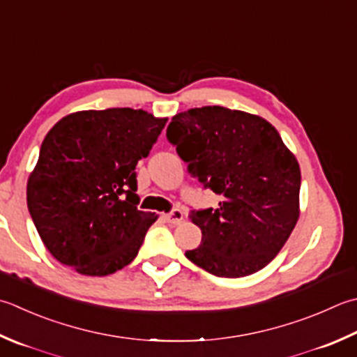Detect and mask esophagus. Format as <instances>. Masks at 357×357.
Instances as JSON below:
<instances>
[{
	"label": "esophagus",
	"mask_w": 357,
	"mask_h": 357,
	"mask_svg": "<svg viewBox=\"0 0 357 357\" xmlns=\"http://www.w3.org/2000/svg\"><path fill=\"white\" fill-rule=\"evenodd\" d=\"M164 218L167 222H170V225H178V222L184 220V212L181 211V208H173L172 212L164 215Z\"/></svg>",
	"instance_id": "1"
}]
</instances>
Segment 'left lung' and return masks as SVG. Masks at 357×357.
<instances>
[{
	"label": "left lung",
	"instance_id": "obj_1",
	"mask_svg": "<svg viewBox=\"0 0 357 357\" xmlns=\"http://www.w3.org/2000/svg\"><path fill=\"white\" fill-rule=\"evenodd\" d=\"M167 139L188 173L222 197L218 208L190 212L202 238L185 257L216 277L263 269L298 220L300 167L278 131L244 111L202 107L174 116Z\"/></svg>",
	"mask_w": 357,
	"mask_h": 357
}]
</instances>
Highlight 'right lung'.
Here are the masks:
<instances>
[{
  "label": "right lung",
  "mask_w": 357,
  "mask_h": 357,
  "mask_svg": "<svg viewBox=\"0 0 357 357\" xmlns=\"http://www.w3.org/2000/svg\"><path fill=\"white\" fill-rule=\"evenodd\" d=\"M165 122L142 109H89L47 132L27 181V207L55 260L93 277L135 260L158 218L137 208L136 164Z\"/></svg>",
  "instance_id": "right-lung-1"
}]
</instances>
